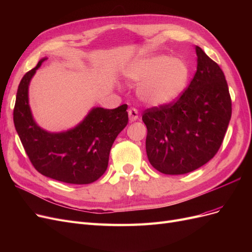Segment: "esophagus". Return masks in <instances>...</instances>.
I'll return each mask as SVG.
<instances>
[{
    "label": "esophagus",
    "mask_w": 252,
    "mask_h": 252,
    "mask_svg": "<svg viewBox=\"0 0 252 252\" xmlns=\"http://www.w3.org/2000/svg\"><path fill=\"white\" fill-rule=\"evenodd\" d=\"M128 116H129V121L134 122L139 119V111L135 108H131L128 110Z\"/></svg>",
    "instance_id": "esophagus-1"
}]
</instances>
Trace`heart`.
I'll use <instances>...</instances> for the list:
<instances>
[{
  "instance_id": "heart-1",
  "label": "heart",
  "mask_w": 252,
  "mask_h": 252,
  "mask_svg": "<svg viewBox=\"0 0 252 252\" xmlns=\"http://www.w3.org/2000/svg\"><path fill=\"white\" fill-rule=\"evenodd\" d=\"M128 81L140 84V100L150 106L175 102L188 86L190 69L184 60L154 55L135 60L124 70Z\"/></svg>"
}]
</instances>
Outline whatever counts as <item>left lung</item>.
<instances>
[{
    "instance_id": "8db88e82",
    "label": "left lung",
    "mask_w": 252,
    "mask_h": 252,
    "mask_svg": "<svg viewBox=\"0 0 252 252\" xmlns=\"http://www.w3.org/2000/svg\"><path fill=\"white\" fill-rule=\"evenodd\" d=\"M196 72L179 100L147 109L146 152L164 174H184L205 165L223 142L231 118V98L224 72L195 46Z\"/></svg>"
}]
</instances>
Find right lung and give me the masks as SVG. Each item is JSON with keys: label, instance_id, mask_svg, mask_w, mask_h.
Returning a JSON list of instances; mask_svg holds the SVG:
<instances>
[{"label": "right lung", "instance_id": "add662e5", "mask_svg": "<svg viewBox=\"0 0 252 252\" xmlns=\"http://www.w3.org/2000/svg\"><path fill=\"white\" fill-rule=\"evenodd\" d=\"M47 58L28 71L18 88L14 127L34 168L45 177L68 184H90L107 169L114 140L128 123L127 105L116 109L94 107L73 128L50 132L37 125L29 105V85Z\"/></svg>", "mask_w": 252, "mask_h": 252}]
</instances>
